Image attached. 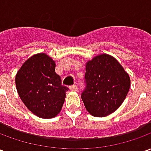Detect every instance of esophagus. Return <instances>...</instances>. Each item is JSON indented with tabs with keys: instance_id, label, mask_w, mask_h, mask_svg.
<instances>
[{
	"instance_id": "esophagus-1",
	"label": "esophagus",
	"mask_w": 151,
	"mask_h": 151,
	"mask_svg": "<svg viewBox=\"0 0 151 151\" xmlns=\"http://www.w3.org/2000/svg\"><path fill=\"white\" fill-rule=\"evenodd\" d=\"M69 89L71 91H78V86L77 85H73L69 86Z\"/></svg>"
}]
</instances>
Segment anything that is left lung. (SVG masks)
<instances>
[{"label":"left lung","mask_w":151,"mask_h":151,"mask_svg":"<svg viewBox=\"0 0 151 151\" xmlns=\"http://www.w3.org/2000/svg\"><path fill=\"white\" fill-rule=\"evenodd\" d=\"M82 99L92 116L104 117L114 112L126 97L130 78L112 56L103 54L86 64Z\"/></svg>","instance_id":"left-lung-1"}]
</instances>
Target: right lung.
<instances>
[{
	"label": "right lung",
	"mask_w": 151,
	"mask_h": 151,
	"mask_svg": "<svg viewBox=\"0 0 151 151\" xmlns=\"http://www.w3.org/2000/svg\"><path fill=\"white\" fill-rule=\"evenodd\" d=\"M56 64L44 53L32 56L16 75L18 95L27 108L41 118H53L59 113L69 88L61 85L55 72Z\"/></svg>",
	"instance_id": "obj_1"
}]
</instances>
